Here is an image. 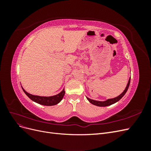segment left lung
<instances>
[{
  "label": "left lung",
  "mask_w": 151,
  "mask_h": 151,
  "mask_svg": "<svg viewBox=\"0 0 151 151\" xmlns=\"http://www.w3.org/2000/svg\"><path fill=\"white\" fill-rule=\"evenodd\" d=\"M130 83V79L129 80V82H128V84L127 85L126 88L125 89L124 91H123V92L120 95H119L118 96H117L115 98L108 99L106 100V101H96V100L89 99V98H87V97L86 98L91 104L96 105V106H109V105H111V104L115 103L117 101H119V100L125 94L128 89H129Z\"/></svg>",
  "instance_id": "8db88e82"
}]
</instances>
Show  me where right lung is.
<instances>
[{"label":"right lung","instance_id":"obj_1","mask_svg":"<svg viewBox=\"0 0 151 151\" xmlns=\"http://www.w3.org/2000/svg\"><path fill=\"white\" fill-rule=\"evenodd\" d=\"M22 89L23 90L24 93L28 96L32 101H33L40 104L45 105V106H53V105H55L59 103L62 101V99H63L65 94L64 89H63L59 94L53 96H48V97L40 96L31 94L28 93H27L22 88Z\"/></svg>","mask_w":151,"mask_h":151}]
</instances>
